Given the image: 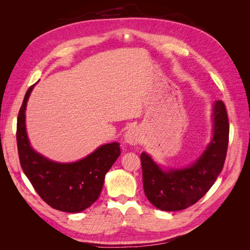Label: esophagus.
Segmentation results:
<instances>
[{
    "label": "esophagus",
    "instance_id": "1",
    "mask_svg": "<svg viewBox=\"0 0 250 250\" xmlns=\"http://www.w3.org/2000/svg\"><path fill=\"white\" fill-rule=\"evenodd\" d=\"M125 142L129 145H138L142 139V133L139 128H131L125 133Z\"/></svg>",
    "mask_w": 250,
    "mask_h": 250
}]
</instances>
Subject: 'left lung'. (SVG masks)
<instances>
[{
    "label": "left lung",
    "mask_w": 250,
    "mask_h": 250,
    "mask_svg": "<svg viewBox=\"0 0 250 250\" xmlns=\"http://www.w3.org/2000/svg\"><path fill=\"white\" fill-rule=\"evenodd\" d=\"M214 137L191 167L164 172L146 153L141 154L143 186L148 200L162 210H180L193 206L214 185L228 152L229 123L223 101L213 108Z\"/></svg>",
    "instance_id": "left-lung-1"
}]
</instances>
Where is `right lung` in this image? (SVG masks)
Returning <instances> with one entry per match:
<instances>
[{
    "instance_id": "obj_1",
    "label": "right lung",
    "mask_w": 250,
    "mask_h": 250,
    "mask_svg": "<svg viewBox=\"0 0 250 250\" xmlns=\"http://www.w3.org/2000/svg\"><path fill=\"white\" fill-rule=\"evenodd\" d=\"M34 84L21 106L17 124V143L21 167L40 197L51 208L79 213L98 199L105 174L120 156V144L110 143L73 164L51 162L30 147L25 127V110Z\"/></svg>"
}]
</instances>
